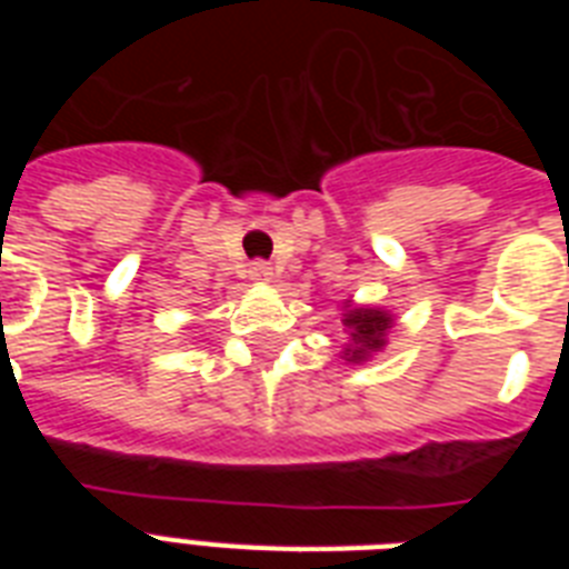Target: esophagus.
<instances>
[{"label": "esophagus", "instance_id": "1", "mask_svg": "<svg viewBox=\"0 0 569 569\" xmlns=\"http://www.w3.org/2000/svg\"><path fill=\"white\" fill-rule=\"evenodd\" d=\"M250 277H253L257 283H268V280L274 277V268L268 266V262H253V266H250Z\"/></svg>", "mask_w": 569, "mask_h": 569}]
</instances>
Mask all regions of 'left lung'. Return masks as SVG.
<instances>
[{
    "instance_id": "8db88e82",
    "label": "left lung",
    "mask_w": 569,
    "mask_h": 569,
    "mask_svg": "<svg viewBox=\"0 0 569 569\" xmlns=\"http://www.w3.org/2000/svg\"><path fill=\"white\" fill-rule=\"evenodd\" d=\"M396 325V316L383 307L372 303H342V328L348 333V346L342 348V360L346 363H366L372 360L378 351L387 348L389 330Z\"/></svg>"
}]
</instances>
